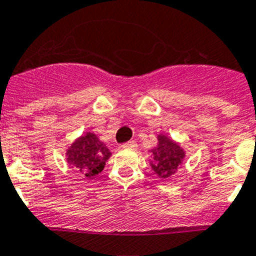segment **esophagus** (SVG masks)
I'll return each mask as SVG.
<instances>
[{
  "label": "esophagus",
  "instance_id": "obj_1",
  "mask_svg": "<svg viewBox=\"0 0 256 256\" xmlns=\"http://www.w3.org/2000/svg\"><path fill=\"white\" fill-rule=\"evenodd\" d=\"M121 147H122V148H136V147H138V144H136L135 141H128V142L124 144Z\"/></svg>",
  "mask_w": 256,
  "mask_h": 256
}]
</instances>
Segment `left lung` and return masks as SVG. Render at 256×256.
<instances>
[{
  "label": "left lung",
  "instance_id": "1",
  "mask_svg": "<svg viewBox=\"0 0 256 256\" xmlns=\"http://www.w3.org/2000/svg\"><path fill=\"white\" fill-rule=\"evenodd\" d=\"M150 166L156 176L162 180H168L180 171L182 167L183 160L186 157V151L180 142L172 140V138L158 134L157 144L152 150Z\"/></svg>",
  "mask_w": 256,
  "mask_h": 256
}]
</instances>
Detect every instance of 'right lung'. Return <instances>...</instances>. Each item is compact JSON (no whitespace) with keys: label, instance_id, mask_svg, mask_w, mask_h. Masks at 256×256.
<instances>
[{"label":"right lung","instance_id":"obj_1","mask_svg":"<svg viewBox=\"0 0 256 256\" xmlns=\"http://www.w3.org/2000/svg\"><path fill=\"white\" fill-rule=\"evenodd\" d=\"M66 162L84 180H92L102 174L112 152L94 132H85L66 148Z\"/></svg>","mask_w":256,"mask_h":256}]
</instances>
